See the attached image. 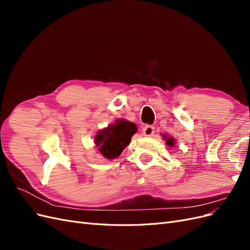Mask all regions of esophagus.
<instances>
[{
	"instance_id": "1",
	"label": "esophagus",
	"mask_w": 250,
	"mask_h": 250,
	"mask_svg": "<svg viewBox=\"0 0 250 250\" xmlns=\"http://www.w3.org/2000/svg\"><path fill=\"white\" fill-rule=\"evenodd\" d=\"M155 131V128L151 125H146L143 127V134L146 135V137H150V135H152Z\"/></svg>"
}]
</instances>
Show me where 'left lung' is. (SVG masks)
Returning <instances> with one entry per match:
<instances>
[{
    "instance_id": "1",
    "label": "left lung",
    "mask_w": 250,
    "mask_h": 250,
    "mask_svg": "<svg viewBox=\"0 0 250 250\" xmlns=\"http://www.w3.org/2000/svg\"><path fill=\"white\" fill-rule=\"evenodd\" d=\"M164 138H166V143H167L168 146H171V147L174 146V142H175V141H174L173 138H168V139H167V137H166V135H165Z\"/></svg>"
}]
</instances>
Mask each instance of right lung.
I'll return each mask as SVG.
<instances>
[{"label": "right lung", "mask_w": 250, "mask_h": 250, "mask_svg": "<svg viewBox=\"0 0 250 250\" xmlns=\"http://www.w3.org/2000/svg\"><path fill=\"white\" fill-rule=\"evenodd\" d=\"M137 132L135 124L125 120H118L116 124L109 125L98 131L95 144L99 152L106 158L118 157L130 143L131 137Z\"/></svg>", "instance_id": "right-lung-1"}]
</instances>
